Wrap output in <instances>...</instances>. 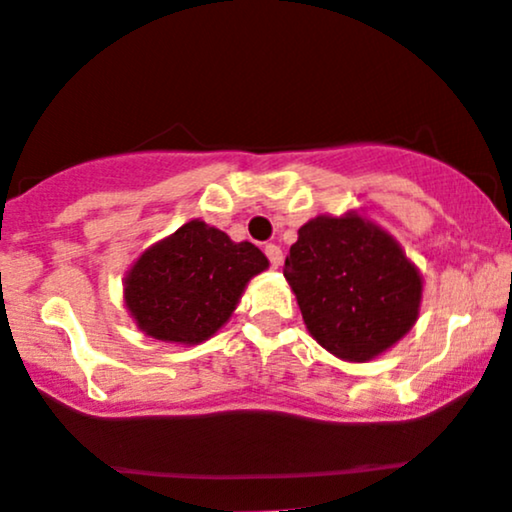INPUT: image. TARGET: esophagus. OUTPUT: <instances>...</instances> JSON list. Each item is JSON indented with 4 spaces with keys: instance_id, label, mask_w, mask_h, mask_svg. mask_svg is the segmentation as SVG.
Masks as SVG:
<instances>
[{
    "instance_id": "34e87169",
    "label": "esophagus",
    "mask_w": 512,
    "mask_h": 512,
    "mask_svg": "<svg viewBox=\"0 0 512 512\" xmlns=\"http://www.w3.org/2000/svg\"><path fill=\"white\" fill-rule=\"evenodd\" d=\"M265 255L269 257V262H272V267H274V269L282 267V260H284L282 247L274 245V243H269V245H265Z\"/></svg>"
}]
</instances>
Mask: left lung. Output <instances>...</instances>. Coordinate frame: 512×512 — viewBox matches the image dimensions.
<instances>
[{
	"label": "left lung",
	"instance_id": "obj_1",
	"mask_svg": "<svg viewBox=\"0 0 512 512\" xmlns=\"http://www.w3.org/2000/svg\"><path fill=\"white\" fill-rule=\"evenodd\" d=\"M284 277L308 333L342 362H369L413 328L423 274L391 233L347 211L299 228Z\"/></svg>",
	"mask_w": 512,
	"mask_h": 512
}]
</instances>
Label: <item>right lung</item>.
<instances>
[{
	"label": "right lung",
	"mask_w": 512,
	"mask_h": 512,
	"mask_svg": "<svg viewBox=\"0 0 512 512\" xmlns=\"http://www.w3.org/2000/svg\"><path fill=\"white\" fill-rule=\"evenodd\" d=\"M267 267L260 247L194 218L133 262L123 303L148 338L199 345L228 323L247 282Z\"/></svg>",
	"instance_id": "obj_1"
}]
</instances>
